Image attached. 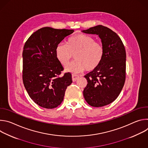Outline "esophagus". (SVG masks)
Returning a JSON list of instances; mask_svg holds the SVG:
<instances>
[{"label":"esophagus","instance_id":"1","mask_svg":"<svg viewBox=\"0 0 148 148\" xmlns=\"http://www.w3.org/2000/svg\"><path fill=\"white\" fill-rule=\"evenodd\" d=\"M79 78V76L78 75H75V74H73L72 75V79L73 81H75L76 80H77V79Z\"/></svg>","mask_w":148,"mask_h":148}]
</instances>
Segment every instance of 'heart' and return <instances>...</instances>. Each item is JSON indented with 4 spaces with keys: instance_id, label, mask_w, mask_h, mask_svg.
<instances>
[{
    "instance_id": "b5f03b06",
    "label": "heart",
    "mask_w": 148,
    "mask_h": 148,
    "mask_svg": "<svg viewBox=\"0 0 148 148\" xmlns=\"http://www.w3.org/2000/svg\"><path fill=\"white\" fill-rule=\"evenodd\" d=\"M104 53L101 43L97 42L94 37L84 34L70 37L66 45L59 43L55 49L56 57L63 66L67 65L74 55L75 60L65 67L66 71L72 73L95 70L101 62Z\"/></svg>"
}]
</instances>
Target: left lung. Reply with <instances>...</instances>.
Here are the masks:
<instances>
[{"instance_id":"obj_1","label":"left lung","mask_w":148,"mask_h":148,"mask_svg":"<svg viewBox=\"0 0 148 148\" xmlns=\"http://www.w3.org/2000/svg\"><path fill=\"white\" fill-rule=\"evenodd\" d=\"M83 33L97 34L104 47L100 64L85 76L88 84L83 95L94 107H101L115 101L124 86L126 77V51L118 34L110 29L98 25Z\"/></svg>"}]
</instances>
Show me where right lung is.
I'll list each match as a JSON object with an SVG mask.
<instances>
[{"label": "right lung", "mask_w": 148, "mask_h": 148, "mask_svg": "<svg viewBox=\"0 0 148 148\" xmlns=\"http://www.w3.org/2000/svg\"><path fill=\"white\" fill-rule=\"evenodd\" d=\"M73 30L41 28L33 33L23 51V81L32 99L41 107L53 109L64 99L72 83L71 74L60 77L64 69L55 54L57 45Z\"/></svg>", "instance_id": "right-lung-1"}]
</instances>
